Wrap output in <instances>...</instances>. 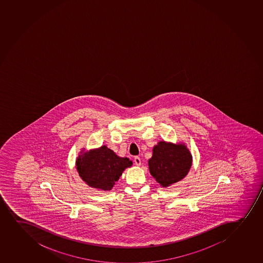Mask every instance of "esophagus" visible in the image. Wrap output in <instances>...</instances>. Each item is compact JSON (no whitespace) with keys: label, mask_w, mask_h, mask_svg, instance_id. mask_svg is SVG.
Masks as SVG:
<instances>
[{"label":"esophagus","mask_w":263,"mask_h":263,"mask_svg":"<svg viewBox=\"0 0 263 263\" xmlns=\"http://www.w3.org/2000/svg\"><path fill=\"white\" fill-rule=\"evenodd\" d=\"M134 161H135V163H136V166H140V165H141V158H140L139 156H136L135 159H134Z\"/></svg>","instance_id":"obj_1"}]
</instances>
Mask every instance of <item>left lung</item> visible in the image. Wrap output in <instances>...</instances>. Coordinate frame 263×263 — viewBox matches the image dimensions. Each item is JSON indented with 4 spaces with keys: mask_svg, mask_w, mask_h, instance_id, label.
<instances>
[{
    "mask_svg": "<svg viewBox=\"0 0 263 263\" xmlns=\"http://www.w3.org/2000/svg\"><path fill=\"white\" fill-rule=\"evenodd\" d=\"M192 165L190 150L182 144L160 141L148 161L150 174L162 186H168L186 176Z\"/></svg>",
    "mask_w": 263,
    "mask_h": 263,
    "instance_id": "1",
    "label": "left lung"
}]
</instances>
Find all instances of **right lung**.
Masks as SVG:
<instances>
[{
    "instance_id": "1",
    "label": "right lung",
    "mask_w": 263,
    "mask_h": 263,
    "mask_svg": "<svg viewBox=\"0 0 263 263\" xmlns=\"http://www.w3.org/2000/svg\"><path fill=\"white\" fill-rule=\"evenodd\" d=\"M128 158L116 156L112 150L102 146L80 155L77 168L81 178L88 186L102 190H110L125 168L132 165Z\"/></svg>"
}]
</instances>
